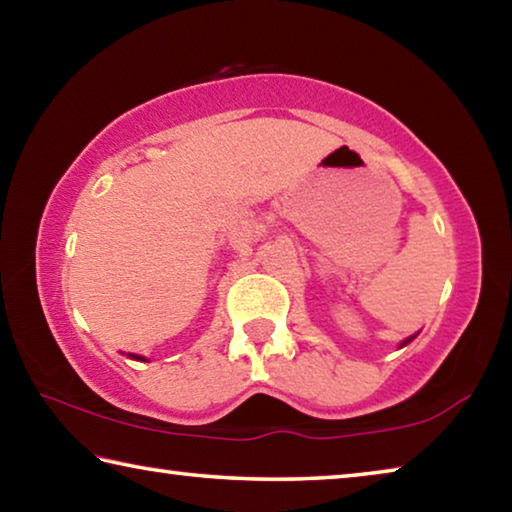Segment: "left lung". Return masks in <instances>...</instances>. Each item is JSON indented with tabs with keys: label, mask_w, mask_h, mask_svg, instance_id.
I'll use <instances>...</instances> for the list:
<instances>
[{
	"label": "left lung",
	"mask_w": 512,
	"mask_h": 512,
	"mask_svg": "<svg viewBox=\"0 0 512 512\" xmlns=\"http://www.w3.org/2000/svg\"><path fill=\"white\" fill-rule=\"evenodd\" d=\"M409 341H411V339H409ZM409 341H404V343H402V345H406V343H409Z\"/></svg>",
	"instance_id": "1"
}]
</instances>
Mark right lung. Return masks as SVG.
I'll list each match as a JSON object with an SVG mask.
<instances>
[{
	"instance_id": "right-lung-1",
	"label": "right lung",
	"mask_w": 512,
	"mask_h": 512,
	"mask_svg": "<svg viewBox=\"0 0 512 512\" xmlns=\"http://www.w3.org/2000/svg\"><path fill=\"white\" fill-rule=\"evenodd\" d=\"M131 357H135V354H131ZM135 359H140V357H135Z\"/></svg>"
}]
</instances>
